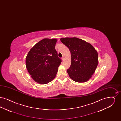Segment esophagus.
Masks as SVG:
<instances>
[{"instance_id":"1","label":"esophagus","mask_w":121,"mask_h":121,"mask_svg":"<svg viewBox=\"0 0 121 121\" xmlns=\"http://www.w3.org/2000/svg\"><path fill=\"white\" fill-rule=\"evenodd\" d=\"M62 60H63V61H64V57H62Z\"/></svg>"}]
</instances>
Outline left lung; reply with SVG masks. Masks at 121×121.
Segmentation results:
<instances>
[{
	"label": "left lung",
	"mask_w": 121,
	"mask_h": 121,
	"mask_svg": "<svg viewBox=\"0 0 121 121\" xmlns=\"http://www.w3.org/2000/svg\"><path fill=\"white\" fill-rule=\"evenodd\" d=\"M61 41L70 51L71 65L67 70L70 78L78 82L89 80L98 63V52L85 41L76 38H62Z\"/></svg>",
	"instance_id": "1"
}]
</instances>
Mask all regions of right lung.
<instances>
[{
  "label": "right lung",
  "instance_id": "add662e5",
  "mask_svg": "<svg viewBox=\"0 0 121 121\" xmlns=\"http://www.w3.org/2000/svg\"><path fill=\"white\" fill-rule=\"evenodd\" d=\"M56 39L45 38L30 50L26 58L28 71L34 80L41 84L51 82L56 77L62 62L55 49Z\"/></svg>",
  "mask_w": 121,
  "mask_h": 121
}]
</instances>
